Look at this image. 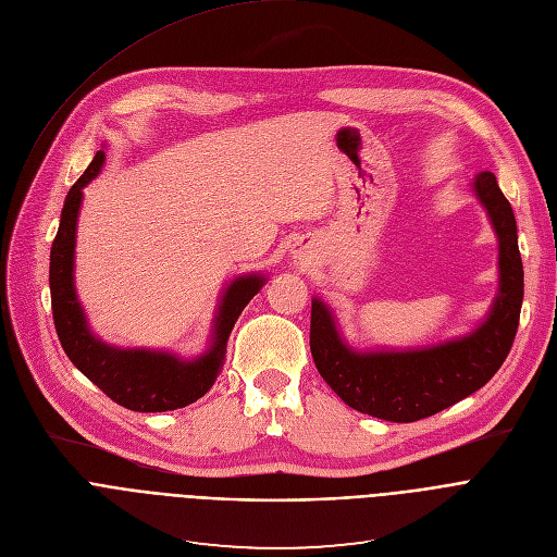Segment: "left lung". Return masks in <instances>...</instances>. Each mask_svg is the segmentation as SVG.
Masks as SVG:
<instances>
[{
	"label": "left lung",
	"mask_w": 557,
	"mask_h": 557,
	"mask_svg": "<svg viewBox=\"0 0 557 557\" xmlns=\"http://www.w3.org/2000/svg\"><path fill=\"white\" fill-rule=\"evenodd\" d=\"M499 239V293L491 315L470 336L414 351L349 349L324 302H311V354L320 376L354 410L394 423L432 417L484 387L504 364L524 300V267L515 214L493 172L474 178Z\"/></svg>",
	"instance_id": "8db88e82"
}]
</instances>
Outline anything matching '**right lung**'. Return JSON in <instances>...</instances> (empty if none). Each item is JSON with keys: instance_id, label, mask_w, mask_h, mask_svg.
Returning <instances> with one entry per match:
<instances>
[{"instance_id": "right-lung-1", "label": "right lung", "mask_w": 557, "mask_h": 557, "mask_svg": "<svg viewBox=\"0 0 557 557\" xmlns=\"http://www.w3.org/2000/svg\"><path fill=\"white\" fill-rule=\"evenodd\" d=\"M104 152H96L85 174L71 185L64 199L60 228L51 246V309L60 345L69 360L100 387L111 400L134 412H168L201 398L216 381L226 362L228 336L252 295L262 288L264 277H237L224 293L214 322L212 349L188 362L150 349H114L96 341L85 322L73 288V246L83 188L100 172Z\"/></svg>"}]
</instances>
